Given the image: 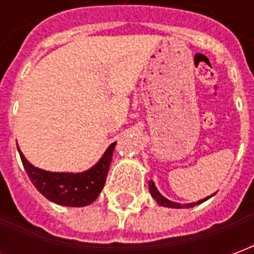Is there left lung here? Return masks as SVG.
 <instances>
[{
    "instance_id": "1",
    "label": "left lung",
    "mask_w": 254,
    "mask_h": 254,
    "mask_svg": "<svg viewBox=\"0 0 254 254\" xmlns=\"http://www.w3.org/2000/svg\"><path fill=\"white\" fill-rule=\"evenodd\" d=\"M148 187H149V191H151V196L154 197L155 200H156V202L159 204V205H162V207H169V208H182L184 205L182 204H180V202H174V201H170V200H167L166 197H163L162 194L159 193V190L156 189V187H155V184L152 181L148 182ZM211 197V196H209ZM209 197H205V198H202V200H200V201L197 202H191V204H187V207H194V205H197V204H200V202L205 201V200H208Z\"/></svg>"
}]
</instances>
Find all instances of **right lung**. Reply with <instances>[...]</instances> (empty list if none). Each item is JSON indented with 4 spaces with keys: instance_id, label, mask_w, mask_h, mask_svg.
<instances>
[{
    "instance_id": "add662e5",
    "label": "right lung",
    "mask_w": 254,
    "mask_h": 254,
    "mask_svg": "<svg viewBox=\"0 0 254 254\" xmlns=\"http://www.w3.org/2000/svg\"><path fill=\"white\" fill-rule=\"evenodd\" d=\"M114 148L116 143H113L106 149L103 156L94 167L83 173L73 174L41 170L31 165L17 147L23 166L34 187L47 200L65 207H85L96 200V197L99 196L105 187Z\"/></svg>"
}]
</instances>
